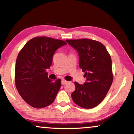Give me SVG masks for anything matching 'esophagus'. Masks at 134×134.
<instances>
[{
	"label": "esophagus",
	"mask_w": 134,
	"mask_h": 134,
	"mask_svg": "<svg viewBox=\"0 0 134 134\" xmlns=\"http://www.w3.org/2000/svg\"><path fill=\"white\" fill-rule=\"evenodd\" d=\"M68 83V81L66 80H65V79H62V85H65V84H66Z\"/></svg>",
	"instance_id": "obj_1"
}]
</instances>
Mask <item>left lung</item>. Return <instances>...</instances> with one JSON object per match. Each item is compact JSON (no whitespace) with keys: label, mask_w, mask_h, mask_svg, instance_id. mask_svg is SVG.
Wrapping results in <instances>:
<instances>
[{"label":"left lung","mask_w":134,"mask_h":134,"mask_svg":"<svg viewBox=\"0 0 134 134\" xmlns=\"http://www.w3.org/2000/svg\"><path fill=\"white\" fill-rule=\"evenodd\" d=\"M66 41L77 51L79 67L86 77L83 85L74 82L76 90L71 97L80 107L92 109L103 100L112 83L111 57L104 45L95 40L85 38Z\"/></svg>","instance_id":"1"}]
</instances>
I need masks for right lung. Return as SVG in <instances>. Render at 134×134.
I'll list each match as a JSON object with an SVG mask.
<instances>
[{
    "mask_svg": "<svg viewBox=\"0 0 134 134\" xmlns=\"http://www.w3.org/2000/svg\"><path fill=\"white\" fill-rule=\"evenodd\" d=\"M63 40L38 36L29 40L18 54L14 80L16 89L29 105L36 109L54 102L61 87V79L48 78L46 70L52 63L54 53L66 45Z\"/></svg>",
    "mask_w": 134,
    "mask_h": 134,
    "instance_id": "add662e5",
    "label": "right lung"
}]
</instances>
